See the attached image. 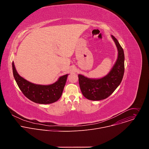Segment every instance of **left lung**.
<instances>
[{"label": "left lung", "mask_w": 149, "mask_h": 149, "mask_svg": "<svg viewBox=\"0 0 149 149\" xmlns=\"http://www.w3.org/2000/svg\"><path fill=\"white\" fill-rule=\"evenodd\" d=\"M111 38L118 51L117 59L110 71L100 78H90L78 74L79 84L83 95L93 101L107 98L119 86L124 72V54L117 39L113 35Z\"/></svg>", "instance_id": "left-lung-1"}]
</instances>
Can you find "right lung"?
Instances as JSON below:
<instances>
[{
    "mask_svg": "<svg viewBox=\"0 0 149 149\" xmlns=\"http://www.w3.org/2000/svg\"><path fill=\"white\" fill-rule=\"evenodd\" d=\"M12 70L15 79L22 93L32 101L42 104H51L60 98L68 77V74L61 76L52 84L40 85L32 83L20 76L13 61Z\"/></svg>",
    "mask_w": 149,
    "mask_h": 149,
    "instance_id": "obj_1",
    "label": "right lung"
}]
</instances>
